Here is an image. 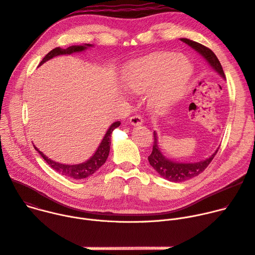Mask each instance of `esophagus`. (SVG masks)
Returning a JSON list of instances; mask_svg holds the SVG:
<instances>
[{
    "label": "esophagus",
    "mask_w": 255,
    "mask_h": 255,
    "mask_svg": "<svg viewBox=\"0 0 255 255\" xmlns=\"http://www.w3.org/2000/svg\"><path fill=\"white\" fill-rule=\"evenodd\" d=\"M129 123L132 126H139L143 124V119L140 114H135L129 117Z\"/></svg>",
    "instance_id": "esophagus-1"
}]
</instances>
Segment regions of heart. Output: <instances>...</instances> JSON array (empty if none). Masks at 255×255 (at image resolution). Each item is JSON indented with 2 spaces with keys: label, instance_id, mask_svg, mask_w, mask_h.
I'll list each match as a JSON object with an SVG mask.
<instances>
[{
  "label": "heart",
  "instance_id": "obj_1",
  "mask_svg": "<svg viewBox=\"0 0 255 255\" xmlns=\"http://www.w3.org/2000/svg\"><path fill=\"white\" fill-rule=\"evenodd\" d=\"M192 65L174 53L149 55L130 63L126 73V86L132 93L150 92L151 102L167 108L179 100L188 88Z\"/></svg>",
  "mask_w": 255,
  "mask_h": 255
}]
</instances>
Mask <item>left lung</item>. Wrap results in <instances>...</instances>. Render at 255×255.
<instances>
[{"mask_svg": "<svg viewBox=\"0 0 255 255\" xmlns=\"http://www.w3.org/2000/svg\"><path fill=\"white\" fill-rule=\"evenodd\" d=\"M181 41L189 45L191 48H193L195 51H197L204 59L209 63V65L217 71L223 78H226L225 72L223 70L222 64L219 61L218 57L215 54L207 47L194 42L188 38H181ZM154 134V142H153V149L152 153L148 156V160L150 165L157 171L162 178L166 179L167 181L174 182V183H181L187 180H190L194 177H197L199 173L204 171V169L209 165V163L214 158L215 154L218 153L219 150L215 151L209 158L195 163H180L174 162L169 159H167L165 156L161 153L158 143H157V135L156 132H153Z\"/></svg>", "mask_w": 255, "mask_h": 255, "instance_id": "1", "label": "left lung"}]
</instances>
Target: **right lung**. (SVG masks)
Here are the masks:
<instances>
[{
  "mask_svg": "<svg viewBox=\"0 0 255 255\" xmlns=\"http://www.w3.org/2000/svg\"><path fill=\"white\" fill-rule=\"evenodd\" d=\"M89 47H92V45L90 44H85V45H77V46H71L68 47L67 49H62L60 47L55 48L52 51H50L44 58L43 60L41 61V63L38 64V66L42 65L43 63H45L46 61L52 59L53 57L55 56H59V55H66V54H72L75 52H82L86 49H88ZM121 126V122H116L114 124H112L110 126V128H108V130L106 131L104 138L101 142V144L98 147L97 151L95 152V154L92 156V157L87 160L84 163H80V164H73V165H69V164H62L59 162H56L50 158H48L47 156L38 150L34 145V149L41 154L42 157L46 160V162L57 172H59L60 174L66 175V177L72 178L74 180H81V179H85L92 175L95 171H97L99 169L106 161L108 155H109V151H110V144H111V133L114 130V128H119Z\"/></svg>",
  "mask_w": 255,
  "mask_h": 255,
  "instance_id": "add662e5",
  "label": "right lung"
}]
</instances>
